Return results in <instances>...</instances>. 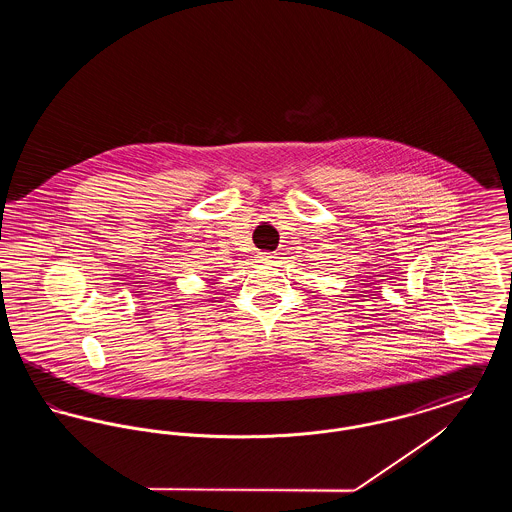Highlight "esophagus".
<instances>
[{
	"instance_id": "34e87169",
	"label": "esophagus",
	"mask_w": 512,
	"mask_h": 512,
	"mask_svg": "<svg viewBox=\"0 0 512 512\" xmlns=\"http://www.w3.org/2000/svg\"><path fill=\"white\" fill-rule=\"evenodd\" d=\"M259 263H267V265H272L278 257H276V253H272V251H263V253H259Z\"/></svg>"
}]
</instances>
